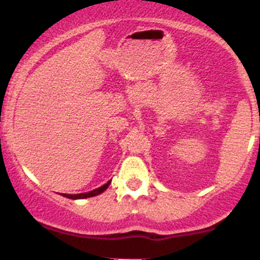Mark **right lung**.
Masks as SVG:
<instances>
[{
    "instance_id": "right-lung-1",
    "label": "right lung",
    "mask_w": 260,
    "mask_h": 260,
    "mask_svg": "<svg viewBox=\"0 0 260 260\" xmlns=\"http://www.w3.org/2000/svg\"><path fill=\"white\" fill-rule=\"evenodd\" d=\"M112 181L109 180L108 182L104 183L103 186H101V187L95 188V190H91L89 191V192H84V193H75V195H69V193H62V196H65V198L68 199H73V200H77V199H86V198H93V196H96L99 195V193L104 192V191L108 188V186L111 185Z\"/></svg>"
}]
</instances>
